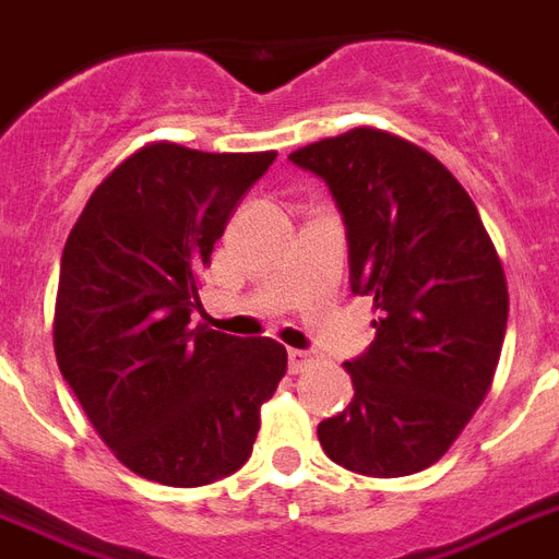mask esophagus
<instances>
[{
	"label": "esophagus",
	"instance_id": "obj_1",
	"mask_svg": "<svg viewBox=\"0 0 559 559\" xmlns=\"http://www.w3.org/2000/svg\"><path fill=\"white\" fill-rule=\"evenodd\" d=\"M314 356L309 350H288V368H292V374H300L306 371L309 365H312Z\"/></svg>",
	"mask_w": 559,
	"mask_h": 559
}]
</instances>
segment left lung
<instances>
[{
	"label": "left lung",
	"instance_id": "8db88e82",
	"mask_svg": "<svg viewBox=\"0 0 559 559\" xmlns=\"http://www.w3.org/2000/svg\"><path fill=\"white\" fill-rule=\"evenodd\" d=\"M288 158L330 185L350 288L380 312L371 347L344 362L354 401L318 439L347 472H421L472 421L501 359L510 295L492 238L454 174L383 129L356 126Z\"/></svg>",
	"mask_w": 559,
	"mask_h": 559
}]
</instances>
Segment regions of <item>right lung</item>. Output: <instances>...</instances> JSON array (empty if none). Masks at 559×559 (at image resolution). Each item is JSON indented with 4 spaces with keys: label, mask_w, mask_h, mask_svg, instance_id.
<instances>
[{
    "label": "right lung",
    "mask_w": 559,
    "mask_h": 559,
    "mask_svg": "<svg viewBox=\"0 0 559 559\" xmlns=\"http://www.w3.org/2000/svg\"><path fill=\"white\" fill-rule=\"evenodd\" d=\"M274 158L153 141L96 185L70 229L58 368L111 454L146 480L191 489L238 472L285 377L274 338L191 326L200 271Z\"/></svg>",
    "instance_id": "add662e5"
}]
</instances>
